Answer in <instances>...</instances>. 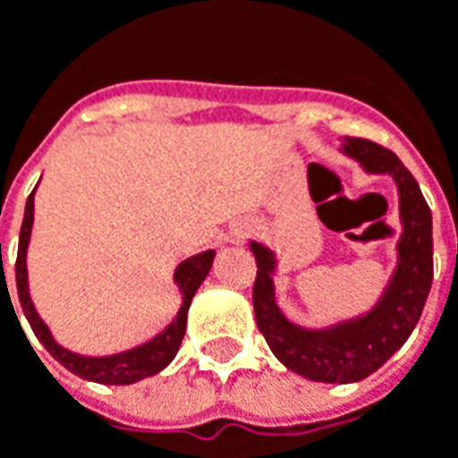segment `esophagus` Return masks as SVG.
Masks as SVG:
<instances>
[{
	"mask_svg": "<svg viewBox=\"0 0 458 458\" xmlns=\"http://www.w3.org/2000/svg\"><path fill=\"white\" fill-rule=\"evenodd\" d=\"M242 238H245V230L240 228V230H238V233H235V240H242Z\"/></svg>",
	"mask_w": 458,
	"mask_h": 458,
	"instance_id": "obj_1",
	"label": "esophagus"
}]
</instances>
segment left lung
<instances>
[{
  "label": "left lung",
  "instance_id": "1",
  "mask_svg": "<svg viewBox=\"0 0 458 458\" xmlns=\"http://www.w3.org/2000/svg\"><path fill=\"white\" fill-rule=\"evenodd\" d=\"M344 151L368 174H387L400 193L403 235L397 242V267L370 311L327 328H304L289 321L275 299L277 258L262 242H250L258 262L252 307L259 331L272 353L289 370L314 383H358L375 373L410 338L422 317L432 287V210L404 164L393 151L360 137H345Z\"/></svg>",
  "mask_w": 458,
  "mask_h": 458
}]
</instances>
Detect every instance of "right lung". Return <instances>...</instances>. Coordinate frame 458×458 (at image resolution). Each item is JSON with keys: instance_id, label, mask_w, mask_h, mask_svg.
Returning a JSON list of instances; mask_svg holds the SVG:
<instances>
[{"instance_id": "1", "label": "right lung", "mask_w": 458, "mask_h": 458, "mask_svg": "<svg viewBox=\"0 0 458 458\" xmlns=\"http://www.w3.org/2000/svg\"><path fill=\"white\" fill-rule=\"evenodd\" d=\"M34 193L26 199L24 223H21V233H19V252H16V292H19V301L24 309L26 321L31 324V331L36 338L44 344L48 353L54 355L58 363L68 368L71 373L90 380V383L103 385H131L137 380H144L149 375H157L164 370L166 365L174 360V355L179 353V345L186 334V317H189V307L193 294L199 292L200 282L208 277L210 265L216 258V250H206L193 258L183 259L176 272H174V282L183 294L181 309L176 318L161 334L147 341V344L134 345L130 351H122L114 355H81L68 351L61 344H55L51 331L44 324V318L38 317L31 294H29V272H26V250H29V240H31V228H34ZM0 259H2V245H0ZM12 301V297H9Z\"/></svg>"}]
</instances>
